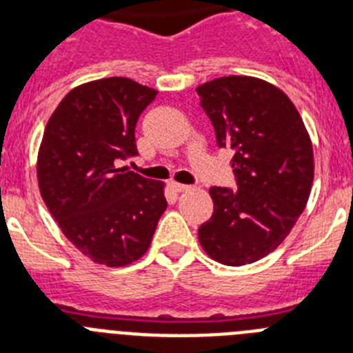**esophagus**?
I'll list each match as a JSON object with an SVG mask.
<instances>
[{"instance_id": "34e87169", "label": "esophagus", "mask_w": 353, "mask_h": 353, "mask_svg": "<svg viewBox=\"0 0 353 353\" xmlns=\"http://www.w3.org/2000/svg\"><path fill=\"white\" fill-rule=\"evenodd\" d=\"M173 189L176 192H185V191H189V189H191V185H185V183H176V182H173Z\"/></svg>"}]
</instances>
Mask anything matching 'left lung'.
I'll return each instance as SVG.
<instances>
[{
  "instance_id": "8db88e82",
  "label": "left lung",
  "mask_w": 353,
  "mask_h": 353,
  "mask_svg": "<svg viewBox=\"0 0 353 353\" xmlns=\"http://www.w3.org/2000/svg\"><path fill=\"white\" fill-rule=\"evenodd\" d=\"M219 148L233 152L236 191L212 187L214 214L198 230L212 260L254 263L288 236L314 176L313 145L286 93L258 77L226 76L196 88Z\"/></svg>"
}]
</instances>
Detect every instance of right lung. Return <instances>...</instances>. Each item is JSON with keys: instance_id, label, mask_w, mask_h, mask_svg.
<instances>
[{"instance_id": "1", "label": "right lung", "mask_w": 353, "mask_h": 353, "mask_svg": "<svg viewBox=\"0 0 353 353\" xmlns=\"http://www.w3.org/2000/svg\"><path fill=\"white\" fill-rule=\"evenodd\" d=\"M155 95L129 77L90 81L63 97L43 130L40 194L63 235L95 263L139 260L168 207L164 183L117 168L138 154L134 130Z\"/></svg>"}]
</instances>
